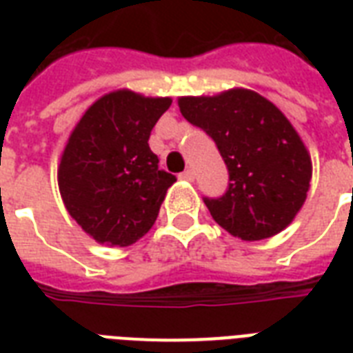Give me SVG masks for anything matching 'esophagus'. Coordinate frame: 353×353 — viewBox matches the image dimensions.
I'll return each mask as SVG.
<instances>
[{
  "label": "esophagus",
  "instance_id": "obj_1",
  "mask_svg": "<svg viewBox=\"0 0 353 353\" xmlns=\"http://www.w3.org/2000/svg\"><path fill=\"white\" fill-rule=\"evenodd\" d=\"M179 179H183V181H194V172L192 170H185L179 174Z\"/></svg>",
  "mask_w": 353,
  "mask_h": 353
}]
</instances>
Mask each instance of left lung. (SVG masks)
<instances>
[{
  "label": "left lung",
  "instance_id": "left-lung-1",
  "mask_svg": "<svg viewBox=\"0 0 353 353\" xmlns=\"http://www.w3.org/2000/svg\"><path fill=\"white\" fill-rule=\"evenodd\" d=\"M181 115L214 139L229 188L205 198L229 234L256 241L295 220L312 181V157L285 115L256 91L234 88L214 97H179Z\"/></svg>",
  "mask_w": 353,
  "mask_h": 353
}]
</instances>
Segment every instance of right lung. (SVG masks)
I'll return each mask as SVG.
<instances>
[{
    "label": "right lung",
    "mask_w": 353,
    "mask_h": 353,
    "mask_svg": "<svg viewBox=\"0 0 353 353\" xmlns=\"http://www.w3.org/2000/svg\"><path fill=\"white\" fill-rule=\"evenodd\" d=\"M170 104V97L112 91L85 110L69 135L58 165L60 196L99 243L132 245L157 220L176 176L159 170L148 139Z\"/></svg>",
    "instance_id": "1"
}]
</instances>
